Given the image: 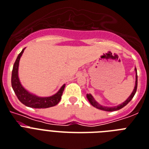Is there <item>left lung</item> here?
Segmentation results:
<instances>
[{
  "label": "left lung",
  "mask_w": 149,
  "mask_h": 149,
  "mask_svg": "<svg viewBox=\"0 0 149 149\" xmlns=\"http://www.w3.org/2000/svg\"><path fill=\"white\" fill-rule=\"evenodd\" d=\"M135 72H136V75H135V88H134L133 91L132 93V94L129 95V97L125 100V102H123L120 105H118L117 106H114V107H108V106H101L100 103H98L95 100H94V98L93 97V95L91 94H87L86 97L89 100V102H90L92 106L95 107L96 109H99L101 110H104V111H107V112H113V111H117V110L123 108L124 106H125L127 104L129 103L132 100V98L134 97V95H135V93H136V90H137V84H138V76H137V70L136 68H135Z\"/></svg>",
  "instance_id": "1"
}]
</instances>
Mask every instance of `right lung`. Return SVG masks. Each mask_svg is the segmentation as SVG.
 Returning a JSON list of instances; mask_svg holds the SVG:
<instances>
[{
  "label": "right lung",
  "instance_id": "right-lung-1",
  "mask_svg": "<svg viewBox=\"0 0 149 149\" xmlns=\"http://www.w3.org/2000/svg\"><path fill=\"white\" fill-rule=\"evenodd\" d=\"M24 49H22V51L20 52L17 57V60L13 66V70H12L11 85L17 97L20 100V102H22L24 105L31 108L45 109L57 105L61 100V96L65 88V84L60 88V90L56 93L48 97H40L36 95H33L29 93L21 85L19 77H18V66H19L20 59L24 53Z\"/></svg>",
  "mask_w": 149,
  "mask_h": 149
}]
</instances>
